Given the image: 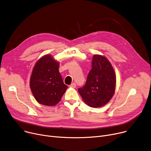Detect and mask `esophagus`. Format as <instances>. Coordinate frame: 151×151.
<instances>
[{
    "mask_svg": "<svg viewBox=\"0 0 151 151\" xmlns=\"http://www.w3.org/2000/svg\"><path fill=\"white\" fill-rule=\"evenodd\" d=\"M70 87H72V88H75V87H76V83H72L71 85H70Z\"/></svg>",
    "mask_w": 151,
    "mask_h": 151,
    "instance_id": "esophagus-1",
    "label": "esophagus"
}]
</instances>
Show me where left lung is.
<instances>
[{
  "mask_svg": "<svg viewBox=\"0 0 151 151\" xmlns=\"http://www.w3.org/2000/svg\"><path fill=\"white\" fill-rule=\"evenodd\" d=\"M116 76L112 64L105 56L93 55L86 83L78 88L84 103L95 108L104 106L114 96Z\"/></svg>",
  "mask_w": 151,
  "mask_h": 151,
  "instance_id": "1",
  "label": "left lung"
}]
</instances>
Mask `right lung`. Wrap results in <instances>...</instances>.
<instances>
[{
  "label": "right lung",
  "mask_w": 151,
  "mask_h": 151,
  "mask_svg": "<svg viewBox=\"0 0 151 151\" xmlns=\"http://www.w3.org/2000/svg\"><path fill=\"white\" fill-rule=\"evenodd\" d=\"M59 63L47 55L36 63L30 78L29 86L36 101L53 106L61 100L67 88L59 72Z\"/></svg>",
  "instance_id": "1"
}]
</instances>
